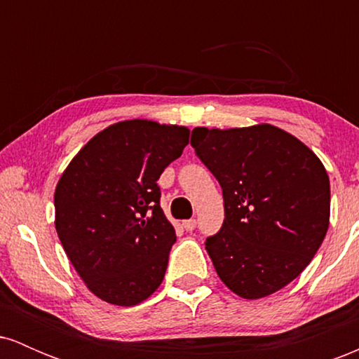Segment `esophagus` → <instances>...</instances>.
Wrapping results in <instances>:
<instances>
[{"label":"esophagus","instance_id":"1","mask_svg":"<svg viewBox=\"0 0 359 359\" xmlns=\"http://www.w3.org/2000/svg\"><path fill=\"white\" fill-rule=\"evenodd\" d=\"M182 226H184L185 231H194V229H196V226H197V221L196 219H187V221L182 222Z\"/></svg>","mask_w":359,"mask_h":359}]
</instances>
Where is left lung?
Segmentation results:
<instances>
[{
    "mask_svg": "<svg viewBox=\"0 0 359 359\" xmlns=\"http://www.w3.org/2000/svg\"><path fill=\"white\" fill-rule=\"evenodd\" d=\"M191 145L216 177L224 222L205 240L219 278L243 299L297 278L329 228L331 189L317 155L277 126L194 128Z\"/></svg>",
    "mask_w": 359,
    "mask_h": 359,
    "instance_id": "left-lung-1",
    "label": "left lung"
}]
</instances>
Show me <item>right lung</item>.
Returning <instances> with one entry per match:
<instances>
[{
  "label": "right lung",
  "mask_w": 359,
  "mask_h": 359,
  "mask_svg": "<svg viewBox=\"0 0 359 359\" xmlns=\"http://www.w3.org/2000/svg\"><path fill=\"white\" fill-rule=\"evenodd\" d=\"M189 128L114 123L90 138L55 187V229L86 287L113 306L150 297L165 277L175 229L160 208L162 172Z\"/></svg>",
  "instance_id": "obj_1"
}]
</instances>
